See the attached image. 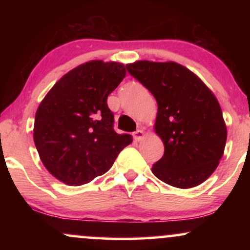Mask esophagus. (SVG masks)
Instances as JSON below:
<instances>
[{"label":"esophagus","instance_id":"34e87169","mask_svg":"<svg viewBox=\"0 0 250 250\" xmlns=\"http://www.w3.org/2000/svg\"><path fill=\"white\" fill-rule=\"evenodd\" d=\"M133 136L136 141H141V140L145 139V131L141 130V129H137L136 131H134Z\"/></svg>","mask_w":250,"mask_h":250}]
</instances>
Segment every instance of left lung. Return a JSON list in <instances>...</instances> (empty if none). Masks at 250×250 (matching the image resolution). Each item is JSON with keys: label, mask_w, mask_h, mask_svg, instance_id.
<instances>
[{"label": "left lung", "mask_w": 250, "mask_h": 250, "mask_svg": "<svg viewBox=\"0 0 250 250\" xmlns=\"http://www.w3.org/2000/svg\"><path fill=\"white\" fill-rule=\"evenodd\" d=\"M157 102L155 133L165 145L151 171L176 188H193L214 173L223 156L227 127L220 103L199 76L176 62L125 65Z\"/></svg>", "instance_id": "left-lung-1"}]
</instances>
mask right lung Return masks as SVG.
<instances>
[{
    "instance_id": "right-lung-1",
    "label": "right lung",
    "mask_w": 250,
    "mask_h": 250,
    "mask_svg": "<svg viewBox=\"0 0 250 250\" xmlns=\"http://www.w3.org/2000/svg\"><path fill=\"white\" fill-rule=\"evenodd\" d=\"M125 73L119 62H85L63 75L40 103L34 142L44 167L61 182H90L107 173L133 142L131 135L114 130L107 104Z\"/></svg>"
}]
</instances>
